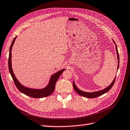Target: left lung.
<instances>
[{
  "instance_id": "1",
  "label": "left lung",
  "mask_w": 130,
  "mask_h": 130,
  "mask_svg": "<svg viewBox=\"0 0 130 130\" xmlns=\"http://www.w3.org/2000/svg\"><path fill=\"white\" fill-rule=\"evenodd\" d=\"M113 42L115 43V48H116V53H117V60H118V66H117V70L119 69V62H120V58H119V52L118 51H117V46L116 45V43L114 41V40H113ZM115 79H116V77H115L114 79L113 80V82L108 87H106V88H105L103 90H100V91H96V92H85L83 91H82L79 90L77 87L76 86L75 84V82H73V87L74 88V89L77 92V93L80 95V96H82L85 97H87V98H95L97 97H98L100 96H101L104 94H105L106 92H108L112 87H113V86L114 85L115 82Z\"/></svg>"
}]
</instances>
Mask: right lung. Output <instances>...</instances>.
<instances>
[{
  "instance_id": "add662e5",
  "label": "right lung",
  "mask_w": 130,
  "mask_h": 130,
  "mask_svg": "<svg viewBox=\"0 0 130 130\" xmlns=\"http://www.w3.org/2000/svg\"><path fill=\"white\" fill-rule=\"evenodd\" d=\"M16 36L15 38L14 39L13 42L11 43V44L9 48V59H8V68H9V71L10 73V75L12 77V78L13 79V81L15 83V86L17 89L19 90L21 92L23 93L24 94L27 95L29 97H31L33 98H42V97H45L48 96L50 95L52 92H53L54 89H55V84H56L58 79H59V77L61 75V73L64 71L66 69H63L60 70L59 71L57 72V73H54L53 75L50 80V82L48 85L46 86V87L43 89H32V88H27L26 87H24L18 81L17 78L15 77L14 73L13 72V70H12L11 68V49L12 46H13L14 43L15 42V41L16 39Z\"/></svg>"
}]
</instances>
